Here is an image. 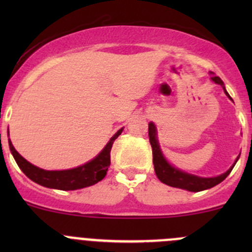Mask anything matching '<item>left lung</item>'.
<instances>
[{"label": "left lung", "mask_w": 252, "mask_h": 252, "mask_svg": "<svg viewBox=\"0 0 252 252\" xmlns=\"http://www.w3.org/2000/svg\"><path fill=\"white\" fill-rule=\"evenodd\" d=\"M212 80L224 89V84H223V81L220 80V77L212 75ZM224 93L225 95L232 100V97H230L229 94L225 91V89H224ZM149 139H150V144H151V147H152V161H154L155 173H156L157 178H158L162 183L169 185V187L180 188V189L189 190V191H202V190L210 189V188L220 184V182H223V180L229 175L230 172H232L233 167L235 166L236 161H238L239 158V157L236 158L235 163L233 164V166L230 167L225 173L218 175V177H215V178H200V177H196V175L184 173V172L172 167L171 164L166 161V158H164L163 155H162L161 150H159V145H158V141H157V136H156V128H155L154 123L149 124Z\"/></svg>", "instance_id": "obj_1"}]
</instances>
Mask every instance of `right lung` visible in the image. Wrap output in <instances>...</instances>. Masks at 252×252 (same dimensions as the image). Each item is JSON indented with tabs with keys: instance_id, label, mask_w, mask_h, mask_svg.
Returning a JSON list of instances; mask_svg holds the SVG:
<instances>
[{
	"instance_id": "1",
	"label": "right lung",
	"mask_w": 252,
	"mask_h": 252,
	"mask_svg": "<svg viewBox=\"0 0 252 252\" xmlns=\"http://www.w3.org/2000/svg\"><path fill=\"white\" fill-rule=\"evenodd\" d=\"M122 131H123V129H119L112 136L111 140L105 146V149L93 161L88 162V163L83 164L80 167H77V168L68 169V171H44L41 168H37V167L32 166V163H29L27 159L23 158L18 154L11 140H8V144L12 155H13L19 168L32 182L37 183L42 187L52 188V189L77 190L96 184V183H98L105 178L108 167L111 164L112 145H113L114 140L121 135Z\"/></svg>"
}]
</instances>
